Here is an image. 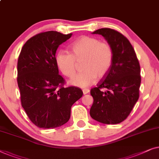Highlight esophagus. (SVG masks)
I'll use <instances>...</instances> for the list:
<instances>
[{"label":"esophagus","mask_w":159,"mask_h":159,"mask_svg":"<svg viewBox=\"0 0 159 159\" xmlns=\"http://www.w3.org/2000/svg\"><path fill=\"white\" fill-rule=\"evenodd\" d=\"M89 91H90V90L88 89H83V93H84V94H87V93H89Z\"/></svg>","instance_id":"esophagus-1"}]
</instances>
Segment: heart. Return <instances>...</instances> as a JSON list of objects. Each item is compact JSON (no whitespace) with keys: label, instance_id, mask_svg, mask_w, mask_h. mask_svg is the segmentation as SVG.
<instances>
[{"label":"heart","instance_id":"heart-1","mask_svg":"<svg viewBox=\"0 0 159 159\" xmlns=\"http://www.w3.org/2000/svg\"><path fill=\"white\" fill-rule=\"evenodd\" d=\"M71 53L58 51L55 57L57 68L67 77L75 73L76 61L82 60L81 73L75 75L69 83L75 86H89L108 72L112 63L113 50L110 44L96 37L83 36L69 46Z\"/></svg>","mask_w":159,"mask_h":159}]
</instances>
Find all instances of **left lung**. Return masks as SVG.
I'll list each match as a JSON object with an SVG mask.
<instances>
[{"label": "left lung", "instance_id": "left-lung-1", "mask_svg": "<svg viewBox=\"0 0 159 159\" xmlns=\"http://www.w3.org/2000/svg\"><path fill=\"white\" fill-rule=\"evenodd\" d=\"M92 34H100L113 50L112 63L97 86L91 89L93 103L90 115L103 124L116 125L128 117L139 98L140 67L135 52L123 34L102 28ZM103 88L106 90L103 91Z\"/></svg>", "mask_w": 159, "mask_h": 159}]
</instances>
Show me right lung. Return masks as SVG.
<instances>
[{
	"label": "right lung",
	"mask_w": 159,
	"mask_h": 159,
	"mask_svg": "<svg viewBox=\"0 0 159 159\" xmlns=\"http://www.w3.org/2000/svg\"><path fill=\"white\" fill-rule=\"evenodd\" d=\"M72 34L42 32L24 44L17 64V82L21 106L30 120L40 128H55L70 117L72 105L83 96L80 89L65 88L55 53Z\"/></svg>",
	"instance_id": "right-lung-1"
}]
</instances>
